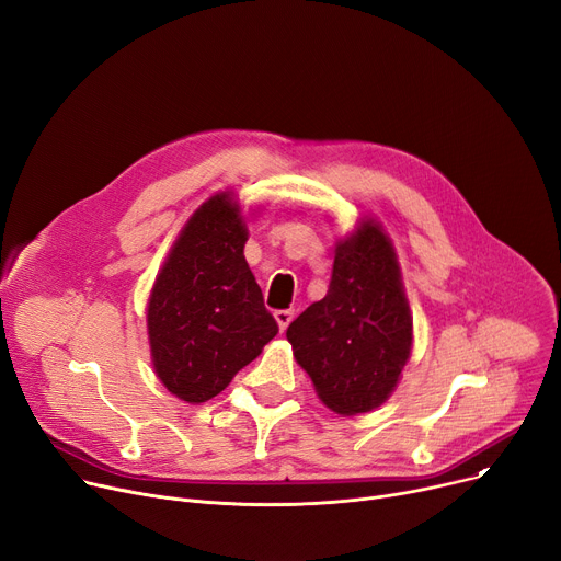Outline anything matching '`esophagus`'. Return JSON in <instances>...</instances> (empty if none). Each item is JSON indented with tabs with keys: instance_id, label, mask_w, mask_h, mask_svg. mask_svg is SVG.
<instances>
[{
	"instance_id": "1",
	"label": "esophagus",
	"mask_w": 561,
	"mask_h": 561,
	"mask_svg": "<svg viewBox=\"0 0 561 561\" xmlns=\"http://www.w3.org/2000/svg\"><path fill=\"white\" fill-rule=\"evenodd\" d=\"M274 317H276V321H278V328H280V333H283V331H285V328L289 325L291 317H294V310H276V312H274Z\"/></svg>"
}]
</instances>
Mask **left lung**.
I'll list each match as a JSON object with an SVG mask.
<instances>
[{"mask_svg":"<svg viewBox=\"0 0 561 561\" xmlns=\"http://www.w3.org/2000/svg\"><path fill=\"white\" fill-rule=\"evenodd\" d=\"M294 357L337 414L382 405L412 351V314L391 240L374 219L340 240L321 301L287 328Z\"/></svg>","mask_w":561,"mask_h":561,"instance_id":"left-lung-1","label":"left lung"}]
</instances>
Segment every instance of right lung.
<instances>
[{"label": "right lung", "mask_w": 561, "mask_h": 561, "mask_svg": "<svg viewBox=\"0 0 561 561\" xmlns=\"http://www.w3.org/2000/svg\"><path fill=\"white\" fill-rule=\"evenodd\" d=\"M247 224L219 192L183 226L156 276L147 328L160 382L185 403H206L276 337L247 257Z\"/></svg>", "instance_id": "obj_1"}]
</instances>
